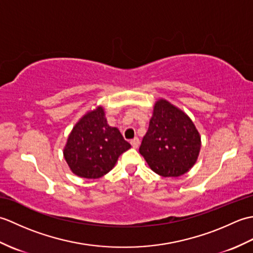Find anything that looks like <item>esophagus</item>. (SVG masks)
I'll use <instances>...</instances> for the list:
<instances>
[{
    "label": "esophagus",
    "mask_w": 253,
    "mask_h": 253,
    "mask_svg": "<svg viewBox=\"0 0 253 253\" xmlns=\"http://www.w3.org/2000/svg\"><path fill=\"white\" fill-rule=\"evenodd\" d=\"M130 144H131V147H132L133 149L139 148V144H140V141H139V138L132 139V140L130 141Z\"/></svg>",
    "instance_id": "1"
}]
</instances>
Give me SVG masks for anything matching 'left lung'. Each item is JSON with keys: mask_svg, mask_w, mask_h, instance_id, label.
Here are the masks:
<instances>
[{"mask_svg": "<svg viewBox=\"0 0 253 253\" xmlns=\"http://www.w3.org/2000/svg\"><path fill=\"white\" fill-rule=\"evenodd\" d=\"M200 148V133L190 117L168 100L155 102L139 148L150 169L163 177H179L196 164Z\"/></svg>", "mask_w": 253, "mask_h": 253, "instance_id": "left-lung-1", "label": "left lung"}]
</instances>
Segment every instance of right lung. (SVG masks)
<instances>
[{
    "instance_id": "add662e5",
    "label": "right lung",
    "mask_w": 253,
    "mask_h": 253,
    "mask_svg": "<svg viewBox=\"0 0 253 253\" xmlns=\"http://www.w3.org/2000/svg\"><path fill=\"white\" fill-rule=\"evenodd\" d=\"M130 147L118 128L107 124L103 106H96L73 127L63 154L75 175L95 179L109 173Z\"/></svg>"
}]
</instances>
